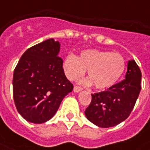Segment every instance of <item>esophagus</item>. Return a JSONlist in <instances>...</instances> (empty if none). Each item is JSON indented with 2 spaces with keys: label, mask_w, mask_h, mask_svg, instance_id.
<instances>
[{
  "label": "esophagus",
  "mask_w": 150,
  "mask_h": 150,
  "mask_svg": "<svg viewBox=\"0 0 150 150\" xmlns=\"http://www.w3.org/2000/svg\"><path fill=\"white\" fill-rule=\"evenodd\" d=\"M82 90H83V89H82V88H80V87H77V86H75V87H74V91H75V92H77V93H78L79 91H81Z\"/></svg>",
  "instance_id": "obj_1"
}]
</instances>
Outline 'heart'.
<instances>
[{"label": "heart", "instance_id": "1", "mask_svg": "<svg viewBox=\"0 0 150 150\" xmlns=\"http://www.w3.org/2000/svg\"><path fill=\"white\" fill-rule=\"evenodd\" d=\"M66 76L76 80L88 71L86 83L94 84L99 90L112 87L125 71V60L121 54L110 51L91 49L83 50L79 57L68 54L62 62Z\"/></svg>", "mask_w": 150, "mask_h": 150}]
</instances>
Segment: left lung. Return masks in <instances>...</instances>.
I'll list each match as a JSON object with an SVG mask.
<instances>
[{"instance_id":"left-lung-1","label":"left lung","mask_w":150,"mask_h":150,"mask_svg":"<svg viewBox=\"0 0 150 150\" xmlns=\"http://www.w3.org/2000/svg\"><path fill=\"white\" fill-rule=\"evenodd\" d=\"M125 78L107 91L91 94V104L84 112L89 121L98 127L109 128L129 117L142 88V72L134 60L128 62Z\"/></svg>"}]
</instances>
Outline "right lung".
<instances>
[{"mask_svg":"<svg viewBox=\"0 0 150 150\" xmlns=\"http://www.w3.org/2000/svg\"><path fill=\"white\" fill-rule=\"evenodd\" d=\"M59 51L60 43L47 39L26 50L15 68L13 100L19 114L29 122L42 124L51 119L73 90Z\"/></svg>","mask_w":150,"mask_h":150,"instance_id":"1","label":"right lung"}]
</instances>
